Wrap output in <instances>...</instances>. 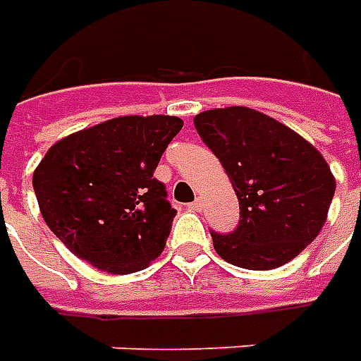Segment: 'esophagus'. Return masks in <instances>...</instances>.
<instances>
[{
	"label": "esophagus",
	"mask_w": 361,
	"mask_h": 361,
	"mask_svg": "<svg viewBox=\"0 0 361 361\" xmlns=\"http://www.w3.org/2000/svg\"><path fill=\"white\" fill-rule=\"evenodd\" d=\"M189 209H191V211H203V199L201 197H197L195 199V201H193V203H191V205H189Z\"/></svg>",
	"instance_id": "1"
}]
</instances>
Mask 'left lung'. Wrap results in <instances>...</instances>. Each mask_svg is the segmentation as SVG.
Returning a JSON list of instances; mask_svg holds the SVG:
<instances>
[{
  "mask_svg": "<svg viewBox=\"0 0 361 361\" xmlns=\"http://www.w3.org/2000/svg\"><path fill=\"white\" fill-rule=\"evenodd\" d=\"M233 183L240 223L211 234L216 254L244 269H274L311 244L329 216L336 180L301 135L250 107H224L193 119Z\"/></svg>",
  "mask_w": 361,
  "mask_h": 361,
  "instance_id": "obj_1",
  "label": "left lung"
}]
</instances>
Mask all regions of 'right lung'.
Here are the masks:
<instances>
[{"label":"right lung","instance_id":"right-lung-1","mask_svg":"<svg viewBox=\"0 0 361 361\" xmlns=\"http://www.w3.org/2000/svg\"><path fill=\"white\" fill-rule=\"evenodd\" d=\"M183 127L170 115H127L68 135L32 173L40 215L68 250L107 274L148 268L176 209L154 170Z\"/></svg>","mask_w":361,"mask_h":361}]
</instances>
